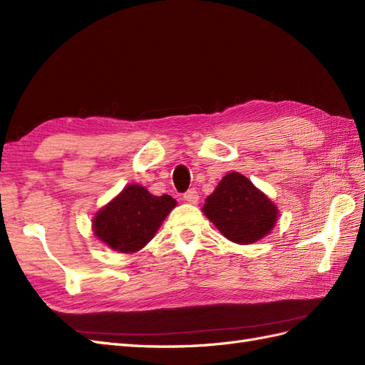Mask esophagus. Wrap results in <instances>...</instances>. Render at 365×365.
I'll return each instance as SVG.
<instances>
[{
	"mask_svg": "<svg viewBox=\"0 0 365 365\" xmlns=\"http://www.w3.org/2000/svg\"><path fill=\"white\" fill-rule=\"evenodd\" d=\"M183 199H185L186 202H188V203H191V205L197 203V202H199V192L192 188V190L186 191V192L183 194Z\"/></svg>",
	"mask_w": 365,
	"mask_h": 365,
	"instance_id": "34e87169",
	"label": "esophagus"
}]
</instances>
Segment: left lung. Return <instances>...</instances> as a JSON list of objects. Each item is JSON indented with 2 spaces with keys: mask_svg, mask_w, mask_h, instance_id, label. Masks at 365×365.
I'll return each instance as SVG.
<instances>
[{
  "mask_svg": "<svg viewBox=\"0 0 365 365\" xmlns=\"http://www.w3.org/2000/svg\"><path fill=\"white\" fill-rule=\"evenodd\" d=\"M223 237L251 245L273 231L279 210L244 174L228 173L202 208Z\"/></svg>",
  "mask_w": 365,
  "mask_h": 365,
  "instance_id": "obj_1",
  "label": "left lung"
}]
</instances>
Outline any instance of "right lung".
I'll return each mask as SVG.
<instances>
[{
  "instance_id": "obj_1",
  "label": "right lung",
  "mask_w": 365,
  "mask_h": 365,
  "mask_svg": "<svg viewBox=\"0 0 365 365\" xmlns=\"http://www.w3.org/2000/svg\"><path fill=\"white\" fill-rule=\"evenodd\" d=\"M175 205L171 195H153L142 185H128L96 212L92 232L110 250L135 253L153 240Z\"/></svg>"
}]
</instances>
